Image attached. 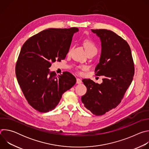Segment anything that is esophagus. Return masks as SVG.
I'll return each mask as SVG.
<instances>
[{
	"label": "esophagus",
	"instance_id": "1",
	"mask_svg": "<svg viewBox=\"0 0 149 149\" xmlns=\"http://www.w3.org/2000/svg\"><path fill=\"white\" fill-rule=\"evenodd\" d=\"M82 82V81L80 78H77V84H81Z\"/></svg>",
	"mask_w": 149,
	"mask_h": 149
}]
</instances>
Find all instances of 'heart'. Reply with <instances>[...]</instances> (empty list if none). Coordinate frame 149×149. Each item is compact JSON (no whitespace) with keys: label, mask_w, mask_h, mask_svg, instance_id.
Segmentation results:
<instances>
[{"label":"heart","mask_w":149,"mask_h":149,"mask_svg":"<svg viewBox=\"0 0 149 149\" xmlns=\"http://www.w3.org/2000/svg\"><path fill=\"white\" fill-rule=\"evenodd\" d=\"M84 46L85 49H86V52H88L94 49L97 50V47L95 46V44H94V42L90 40H87L85 41L84 42Z\"/></svg>","instance_id":"obj_1"}]
</instances>
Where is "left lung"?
Segmentation results:
<instances>
[{
	"label": "left lung",
	"mask_w": 149,
	"mask_h": 149,
	"mask_svg": "<svg viewBox=\"0 0 149 149\" xmlns=\"http://www.w3.org/2000/svg\"><path fill=\"white\" fill-rule=\"evenodd\" d=\"M91 31L101 41V54L95 69V75L104 78L101 84L90 79H82L87 91L81 101L93 114L101 116L121 102L133 81L134 67L127 41L111 31Z\"/></svg>",
	"instance_id": "8db88e82"
}]
</instances>
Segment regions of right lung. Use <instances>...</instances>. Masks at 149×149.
I'll return each instance as SVG.
<instances>
[{"label":"right lung","instance_id":"obj_1","mask_svg":"<svg viewBox=\"0 0 149 149\" xmlns=\"http://www.w3.org/2000/svg\"><path fill=\"white\" fill-rule=\"evenodd\" d=\"M77 28H50L29 38L20 49L15 67L16 78L29 105L41 113L54 110L62 94L76 83L69 72L56 76L52 63L64 59Z\"/></svg>","mask_w":149,"mask_h":149}]
</instances>
